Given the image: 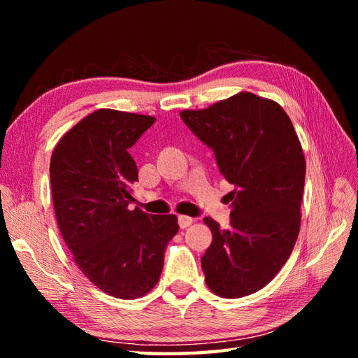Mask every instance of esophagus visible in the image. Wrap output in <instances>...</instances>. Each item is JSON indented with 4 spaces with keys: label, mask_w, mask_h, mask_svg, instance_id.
<instances>
[{
    "label": "esophagus",
    "mask_w": 358,
    "mask_h": 358,
    "mask_svg": "<svg viewBox=\"0 0 358 358\" xmlns=\"http://www.w3.org/2000/svg\"><path fill=\"white\" fill-rule=\"evenodd\" d=\"M194 220L191 217L187 215H178V226L181 227V229H186V227H189L192 224Z\"/></svg>",
    "instance_id": "esophagus-1"
}]
</instances>
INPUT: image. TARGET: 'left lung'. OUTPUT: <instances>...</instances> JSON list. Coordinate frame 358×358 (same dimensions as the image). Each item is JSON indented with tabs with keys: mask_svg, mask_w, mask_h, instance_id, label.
I'll list each match as a JSON object with an SVG mask.
<instances>
[{
	"mask_svg": "<svg viewBox=\"0 0 358 358\" xmlns=\"http://www.w3.org/2000/svg\"><path fill=\"white\" fill-rule=\"evenodd\" d=\"M180 117L235 186L231 226L204 218L212 231L201 257L206 285L224 299L260 291L287 262L300 231L306 162L291 120L280 104L250 92Z\"/></svg>",
	"mask_w": 358,
	"mask_h": 358,
	"instance_id": "obj_1",
	"label": "left lung"
}]
</instances>
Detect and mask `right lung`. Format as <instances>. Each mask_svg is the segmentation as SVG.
Masks as SVG:
<instances>
[{
    "instance_id": "1",
    "label": "right lung",
    "mask_w": 358,
    "mask_h": 358,
    "mask_svg": "<svg viewBox=\"0 0 358 358\" xmlns=\"http://www.w3.org/2000/svg\"><path fill=\"white\" fill-rule=\"evenodd\" d=\"M154 117L95 110L58 141L50 187L59 232L80 271L103 292L123 300L148 294L159 280L177 217L135 208L138 169L129 154Z\"/></svg>"
}]
</instances>
